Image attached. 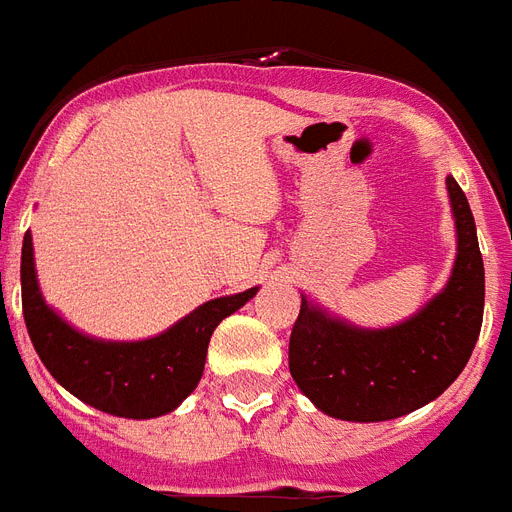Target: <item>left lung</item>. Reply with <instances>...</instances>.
Listing matches in <instances>:
<instances>
[{"mask_svg":"<svg viewBox=\"0 0 512 512\" xmlns=\"http://www.w3.org/2000/svg\"><path fill=\"white\" fill-rule=\"evenodd\" d=\"M447 190L457 224L455 269L447 288L412 320L359 330L301 301L290 333V375L330 418H402L444 394L468 365L484 320V259L465 192L452 177Z\"/></svg>","mask_w":512,"mask_h":512,"instance_id":"left-lung-1","label":"left lung"}]
</instances>
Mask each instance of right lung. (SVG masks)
<instances>
[{
	"mask_svg": "<svg viewBox=\"0 0 512 512\" xmlns=\"http://www.w3.org/2000/svg\"><path fill=\"white\" fill-rule=\"evenodd\" d=\"M23 320L36 354L52 378L94 410L118 418L147 420L166 415L198 386L214 327L237 312L256 288L214 298L166 333L134 343L94 341L57 317L39 293L31 235L20 256Z\"/></svg>",
	"mask_w": 512,
	"mask_h": 512,
	"instance_id": "right-lung-1",
	"label": "right lung"
}]
</instances>
